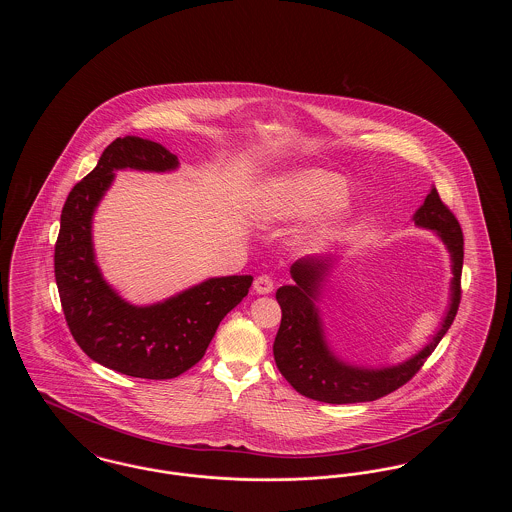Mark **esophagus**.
I'll list each match as a JSON object with an SVG mask.
<instances>
[{"mask_svg":"<svg viewBox=\"0 0 512 512\" xmlns=\"http://www.w3.org/2000/svg\"><path fill=\"white\" fill-rule=\"evenodd\" d=\"M253 288H255V292L257 293L274 292V280H272L268 274H261V276L255 278Z\"/></svg>","mask_w":512,"mask_h":512,"instance_id":"34e87169","label":"esophagus"}]
</instances>
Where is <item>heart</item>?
<instances>
[{
	"label": "heart",
	"instance_id": "1",
	"mask_svg": "<svg viewBox=\"0 0 512 512\" xmlns=\"http://www.w3.org/2000/svg\"><path fill=\"white\" fill-rule=\"evenodd\" d=\"M343 192L340 178L332 172H299L267 184L259 195L257 211L263 220L293 219L340 199Z\"/></svg>",
	"mask_w": 512,
	"mask_h": 512
}]
</instances>
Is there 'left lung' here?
<instances>
[{
  "label": "left lung",
  "instance_id": "left-lung-1",
  "mask_svg": "<svg viewBox=\"0 0 512 512\" xmlns=\"http://www.w3.org/2000/svg\"><path fill=\"white\" fill-rule=\"evenodd\" d=\"M414 222L436 230L447 245L453 261L451 307L441 330L418 355L403 365L390 368H359L338 361L324 341L322 324L313 299H317L318 282L328 270L326 259H301L292 267V286H282L276 299L282 307V322L272 345L274 361L293 390L322 403H365L376 401L391 391L405 386L434 353L439 341L453 324L461 305V274H463L464 236L453 211L441 201L432 188Z\"/></svg>",
  "mask_w": 512,
  "mask_h": 512
}]
</instances>
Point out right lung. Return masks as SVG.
<instances>
[{
	"label": "right lung",
	"mask_w": 512,
	"mask_h": 512,
	"mask_svg": "<svg viewBox=\"0 0 512 512\" xmlns=\"http://www.w3.org/2000/svg\"><path fill=\"white\" fill-rule=\"evenodd\" d=\"M176 167L178 157L157 142L117 138L101 153L98 167L74 184L61 211L53 265L67 326L92 361L134 378L171 380L199 363L220 320L244 299L253 282V276L211 278L151 307L128 305L105 284L90 228L115 171Z\"/></svg>",
	"instance_id": "right-lung-1"
}]
</instances>
